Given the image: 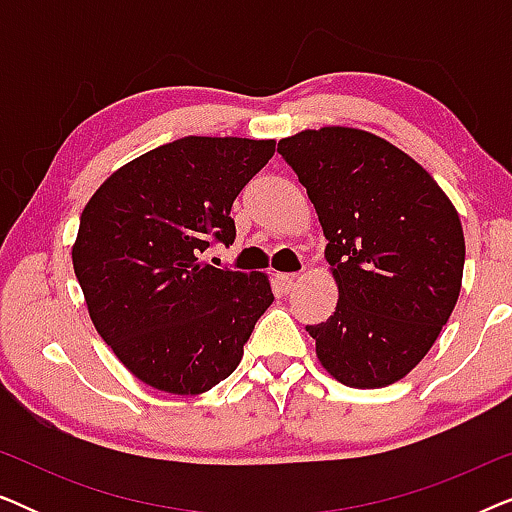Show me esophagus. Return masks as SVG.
I'll return each mask as SVG.
<instances>
[{"label": "esophagus", "mask_w": 512, "mask_h": 512, "mask_svg": "<svg viewBox=\"0 0 512 512\" xmlns=\"http://www.w3.org/2000/svg\"><path fill=\"white\" fill-rule=\"evenodd\" d=\"M296 279H298V275H277L279 289H282L284 293H289L293 286H296Z\"/></svg>", "instance_id": "1"}]
</instances>
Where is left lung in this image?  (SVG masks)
<instances>
[{
  "label": "left lung",
  "mask_w": 512,
  "mask_h": 512,
  "mask_svg": "<svg viewBox=\"0 0 512 512\" xmlns=\"http://www.w3.org/2000/svg\"><path fill=\"white\" fill-rule=\"evenodd\" d=\"M317 209L338 305L305 326L335 380H403L443 331L464 275V230L436 179L373 132L328 125L277 144Z\"/></svg>",
  "instance_id": "1"
}]
</instances>
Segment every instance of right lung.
Instances as JSON below:
<instances>
[{
    "label": "right lung",
    "instance_id": "right-lung-1",
    "mask_svg": "<svg viewBox=\"0 0 512 512\" xmlns=\"http://www.w3.org/2000/svg\"><path fill=\"white\" fill-rule=\"evenodd\" d=\"M272 153L275 139L181 137L116 170L83 209L72 263L88 314L149 387H216L275 300L263 272L200 261L235 242L230 207Z\"/></svg>",
    "mask_w": 512,
    "mask_h": 512
}]
</instances>
